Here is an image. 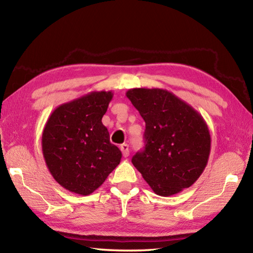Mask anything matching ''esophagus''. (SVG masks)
I'll list each match as a JSON object with an SVG mask.
<instances>
[{
    "label": "esophagus",
    "instance_id": "obj_1",
    "mask_svg": "<svg viewBox=\"0 0 253 253\" xmlns=\"http://www.w3.org/2000/svg\"><path fill=\"white\" fill-rule=\"evenodd\" d=\"M121 151H122L124 157L127 158L128 155H129V146H128L127 143H123L121 146Z\"/></svg>",
    "mask_w": 253,
    "mask_h": 253
}]
</instances>
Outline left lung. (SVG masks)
<instances>
[{
    "label": "left lung",
    "mask_w": 253,
    "mask_h": 253,
    "mask_svg": "<svg viewBox=\"0 0 253 253\" xmlns=\"http://www.w3.org/2000/svg\"><path fill=\"white\" fill-rule=\"evenodd\" d=\"M126 96L146 122V147L131 160L143 179L162 197L195 184L211 151V136L201 114L164 89L133 88Z\"/></svg>",
    "instance_id": "8db88e82"
}]
</instances>
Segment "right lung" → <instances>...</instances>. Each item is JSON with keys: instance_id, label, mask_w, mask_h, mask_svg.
Segmentation results:
<instances>
[{"instance_id": "add662e5", "label": "right lung", "mask_w": 253, "mask_h": 253, "mask_svg": "<svg viewBox=\"0 0 253 253\" xmlns=\"http://www.w3.org/2000/svg\"><path fill=\"white\" fill-rule=\"evenodd\" d=\"M112 98V91H92L57 106L47 118L43 158L53 178L68 191L90 195L121 162V150L102 124Z\"/></svg>"}]
</instances>
